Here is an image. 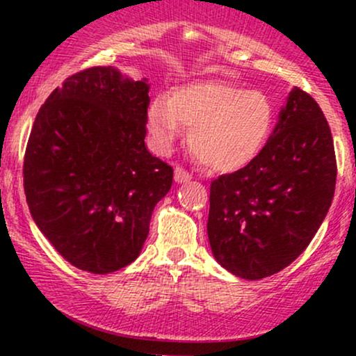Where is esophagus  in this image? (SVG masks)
<instances>
[{
	"mask_svg": "<svg viewBox=\"0 0 356 356\" xmlns=\"http://www.w3.org/2000/svg\"><path fill=\"white\" fill-rule=\"evenodd\" d=\"M192 177V174L189 172V170H186L184 167H175V172H174V179L177 182H186L189 181V179Z\"/></svg>",
	"mask_w": 356,
	"mask_h": 356,
	"instance_id": "34e87169",
	"label": "esophagus"
}]
</instances>
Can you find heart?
<instances>
[{"label":"heart","mask_w":356,"mask_h":356,"mask_svg":"<svg viewBox=\"0 0 356 356\" xmlns=\"http://www.w3.org/2000/svg\"><path fill=\"white\" fill-rule=\"evenodd\" d=\"M184 127L204 165L232 172L251 164L266 145L275 125V105L261 90L229 81H195L157 97L147 108V130L159 152L172 149Z\"/></svg>","instance_id":"b5f03b06"}]
</instances>
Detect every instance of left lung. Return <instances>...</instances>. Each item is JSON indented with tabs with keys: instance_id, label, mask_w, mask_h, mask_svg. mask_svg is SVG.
Instances as JSON below:
<instances>
[{
	"instance_id": "1",
	"label": "left lung",
	"mask_w": 356,
	"mask_h": 356,
	"mask_svg": "<svg viewBox=\"0 0 356 356\" xmlns=\"http://www.w3.org/2000/svg\"><path fill=\"white\" fill-rule=\"evenodd\" d=\"M334 184L332 130L316 100L295 88L261 154L211 182L207 236L212 254L244 280L281 271L320 229Z\"/></svg>"
}]
</instances>
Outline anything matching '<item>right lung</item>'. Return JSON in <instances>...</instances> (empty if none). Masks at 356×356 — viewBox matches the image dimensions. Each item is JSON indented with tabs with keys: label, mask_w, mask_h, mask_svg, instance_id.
<instances>
[{
	"label": "right lung",
	"mask_w": 356,
	"mask_h": 356,
	"mask_svg": "<svg viewBox=\"0 0 356 356\" xmlns=\"http://www.w3.org/2000/svg\"><path fill=\"white\" fill-rule=\"evenodd\" d=\"M149 80L112 67L68 76L36 113L23 162L31 218L68 263L107 275L140 254L174 169L145 147Z\"/></svg>",
	"instance_id": "obj_1"
}]
</instances>
